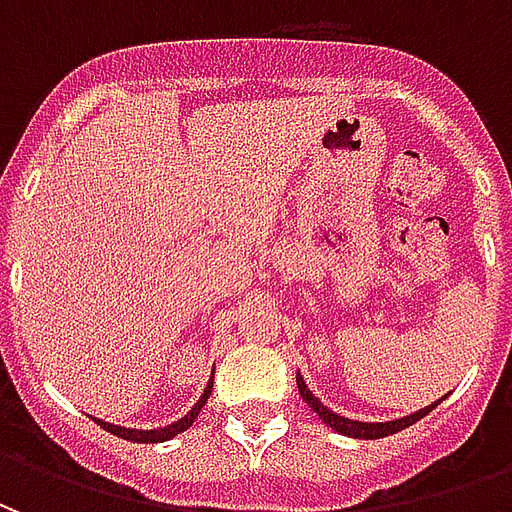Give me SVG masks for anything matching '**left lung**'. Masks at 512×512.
<instances>
[{
    "mask_svg": "<svg viewBox=\"0 0 512 512\" xmlns=\"http://www.w3.org/2000/svg\"><path fill=\"white\" fill-rule=\"evenodd\" d=\"M296 386H299L301 397L307 400V406L318 414V417L329 425L332 430H337V433H343V436H351V439H384V436H392V433H397V430L408 428V425H414L417 419H422L428 411H433V408L439 406V403H433V406L428 408H419L417 414H408V417H400V419H392V422H356V419H345V417H337L334 411H329V408L323 406L318 397L312 395L310 389H307V384H304V378L296 376Z\"/></svg>",
    "mask_w": 512,
    "mask_h": 512,
    "instance_id": "1",
    "label": "left lung"
}]
</instances>
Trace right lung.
Returning a JSON list of instances; mask_svg holds the SVG:
<instances>
[{"label": "right lung", "mask_w": 512, "mask_h": 512, "mask_svg": "<svg viewBox=\"0 0 512 512\" xmlns=\"http://www.w3.org/2000/svg\"><path fill=\"white\" fill-rule=\"evenodd\" d=\"M213 389V381L208 386H205V392H202V397L194 403V408H191L186 417H180L178 422H172V425H167V428H158V430H131V428H117V425H109V422H101V419H95L98 425L104 430H109V433H115V436H120V439L126 441H136V444H156V441H167L172 439V436H178V433H183V430L191 428V422L197 419V414L202 411V406L208 403V395H211Z\"/></svg>", "instance_id": "obj_1"}]
</instances>
